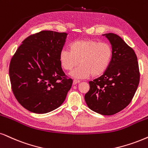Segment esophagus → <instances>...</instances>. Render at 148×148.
<instances>
[{
    "label": "esophagus",
    "instance_id": "obj_1",
    "mask_svg": "<svg viewBox=\"0 0 148 148\" xmlns=\"http://www.w3.org/2000/svg\"><path fill=\"white\" fill-rule=\"evenodd\" d=\"M80 83V80H73V85H76V84L79 83Z\"/></svg>",
    "mask_w": 148,
    "mask_h": 148
}]
</instances>
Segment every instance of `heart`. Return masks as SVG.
Returning a JSON list of instances; mask_svg holds the SVG:
<instances>
[{
  "mask_svg": "<svg viewBox=\"0 0 148 148\" xmlns=\"http://www.w3.org/2000/svg\"><path fill=\"white\" fill-rule=\"evenodd\" d=\"M70 50H61L59 62L63 69L70 71L78 64L79 61V66L70 73V76L76 79L101 75L109 66L113 57L111 46L96 40H76L70 44Z\"/></svg>",
  "mask_w": 148,
  "mask_h": 148,
  "instance_id": "heart-1",
  "label": "heart"
}]
</instances>
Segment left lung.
I'll list each match as a JSON object with an SVG mask.
<instances>
[{
    "instance_id": "1",
    "label": "left lung",
    "mask_w": 148,
    "mask_h": 148,
    "mask_svg": "<svg viewBox=\"0 0 148 148\" xmlns=\"http://www.w3.org/2000/svg\"><path fill=\"white\" fill-rule=\"evenodd\" d=\"M109 41L113 57L109 66L100 77L89 81L85 96L88 107L99 114L112 115L131 102L139 83V70L135 52L119 35H102Z\"/></svg>"
}]
</instances>
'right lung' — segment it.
Listing matches in <instances>:
<instances>
[{
    "label": "right lung",
    "instance_id": "obj_1",
    "mask_svg": "<svg viewBox=\"0 0 148 148\" xmlns=\"http://www.w3.org/2000/svg\"><path fill=\"white\" fill-rule=\"evenodd\" d=\"M66 33L43 31L22 42L11 60L9 78L18 102L32 113H47L59 107L72 85L65 77L59 53Z\"/></svg>",
    "mask_w": 148,
    "mask_h": 148
}]
</instances>
